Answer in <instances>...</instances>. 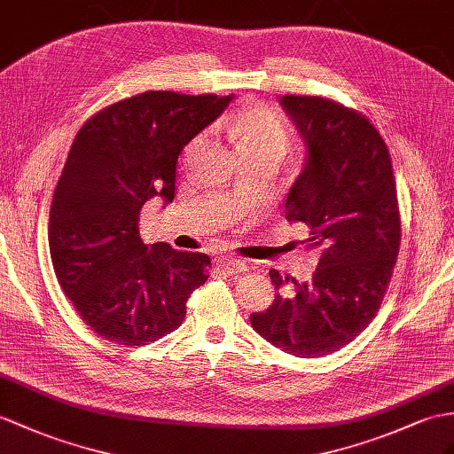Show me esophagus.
<instances>
[{"label":"esophagus","instance_id":"34e87169","mask_svg":"<svg viewBox=\"0 0 454 454\" xmlns=\"http://www.w3.org/2000/svg\"><path fill=\"white\" fill-rule=\"evenodd\" d=\"M215 268L227 275H239L245 271V263H242L240 260H235V258H217Z\"/></svg>","mask_w":454,"mask_h":454}]
</instances>
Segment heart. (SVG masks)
Wrapping results in <instances>:
<instances>
[{"instance_id": "1", "label": "heart", "mask_w": 454, "mask_h": 454, "mask_svg": "<svg viewBox=\"0 0 454 454\" xmlns=\"http://www.w3.org/2000/svg\"><path fill=\"white\" fill-rule=\"evenodd\" d=\"M231 140L245 160L250 158H275L283 160L291 146V132L279 112L265 106L242 109L240 114L223 121ZM204 144V137L194 138L184 150V160L196 156Z\"/></svg>"}]
</instances>
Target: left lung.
<instances>
[{"instance_id": "8db88e82", "label": "left lung", "mask_w": 454, "mask_h": 454, "mask_svg": "<svg viewBox=\"0 0 454 454\" xmlns=\"http://www.w3.org/2000/svg\"><path fill=\"white\" fill-rule=\"evenodd\" d=\"M281 106L308 150L285 217L310 227L304 242L319 262L304 283L271 270L275 301L250 324L273 347L314 358L345 347L378 314L399 256L401 214L389 150L366 117L319 96L289 94Z\"/></svg>"}]
</instances>
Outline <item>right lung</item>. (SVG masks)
I'll list each match as a JSON object with an SVG mask.
<instances>
[{
  "instance_id": "add662e5",
  "label": "right lung",
  "mask_w": 454,
  "mask_h": 454,
  "mask_svg": "<svg viewBox=\"0 0 454 454\" xmlns=\"http://www.w3.org/2000/svg\"><path fill=\"white\" fill-rule=\"evenodd\" d=\"M233 96L148 90L104 107L76 132L50 209V254L63 293L106 340L142 347L183 324L212 262L144 245L140 209L175 198L176 160Z\"/></svg>"
}]
</instances>
